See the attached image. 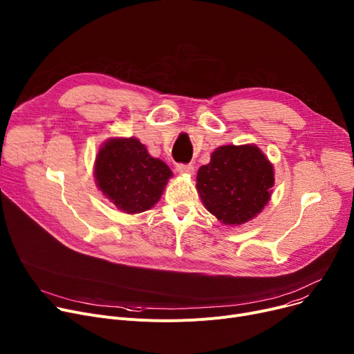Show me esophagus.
<instances>
[{
  "label": "esophagus",
  "mask_w": 354,
  "mask_h": 354,
  "mask_svg": "<svg viewBox=\"0 0 354 354\" xmlns=\"http://www.w3.org/2000/svg\"><path fill=\"white\" fill-rule=\"evenodd\" d=\"M176 171L179 172V174H182V175H194V172H195V167L192 166V165H183V163H179L178 166H176Z\"/></svg>",
  "instance_id": "34e87169"
}]
</instances>
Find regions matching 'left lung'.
I'll return each mask as SVG.
<instances>
[{"mask_svg":"<svg viewBox=\"0 0 354 354\" xmlns=\"http://www.w3.org/2000/svg\"><path fill=\"white\" fill-rule=\"evenodd\" d=\"M274 166L258 146L225 145L199 167L201 201L222 224L236 227L254 219L271 199Z\"/></svg>","mask_w":354,"mask_h":354,"instance_id":"8db88e82","label":"left lung"}]
</instances>
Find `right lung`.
Wrapping results in <instances>:
<instances>
[{
  "instance_id": "obj_1",
  "label": "right lung",
  "mask_w": 354,
  "mask_h": 354,
  "mask_svg": "<svg viewBox=\"0 0 354 354\" xmlns=\"http://www.w3.org/2000/svg\"><path fill=\"white\" fill-rule=\"evenodd\" d=\"M172 176L169 166L149 155L138 138L107 139L95 160L99 191L124 214L153 208Z\"/></svg>"
}]
</instances>
